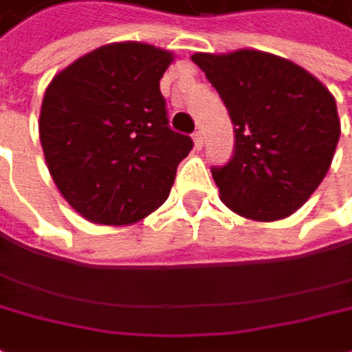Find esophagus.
Returning a JSON list of instances; mask_svg holds the SVG:
<instances>
[{
	"mask_svg": "<svg viewBox=\"0 0 352 352\" xmlns=\"http://www.w3.org/2000/svg\"><path fill=\"white\" fill-rule=\"evenodd\" d=\"M194 144H196V148H202L204 146V131L202 129L194 131Z\"/></svg>",
	"mask_w": 352,
	"mask_h": 352,
	"instance_id": "esophagus-1",
	"label": "esophagus"
}]
</instances>
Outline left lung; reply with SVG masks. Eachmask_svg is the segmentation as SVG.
Instances as JSON below:
<instances>
[{
  "mask_svg": "<svg viewBox=\"0 0 352 352\" xmlns=\"http://www.w3.org/2000/svg\"><path fill=\"white\" fill-rule=\"evenodd\" d=\"M230 112L232 158L212 166L221 200L254 221L298 210L328 173L340 120L334 96L290 60L256 50L194 54Z\"/></svg>",
  "mask_w": 352,
  "mask_h": 352,
  "instance_id": "obj_1",
  "label": "left lung"
}]
</instances>
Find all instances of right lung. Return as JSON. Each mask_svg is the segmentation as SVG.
I'll return each mask as SVG.
<instances>
[{
  "instance_id": "obj_1",
  "label": "right lung",
  "mask_w": 352,
  "mask_h": 352,
  "mask_svg": "<svg viewBox=\"0 0 352 352\" xmlns=\"http://www.w3.org/2000/svg\"><path fill=\"white\" fill-rule=\"evenodd\" d=\"M173 56L124 41L98 47L50 83L39 135L68 204L102 225L154 212L170 192L190 135L168 127L160 79Z\"/></svg>"
}]
</instances>
